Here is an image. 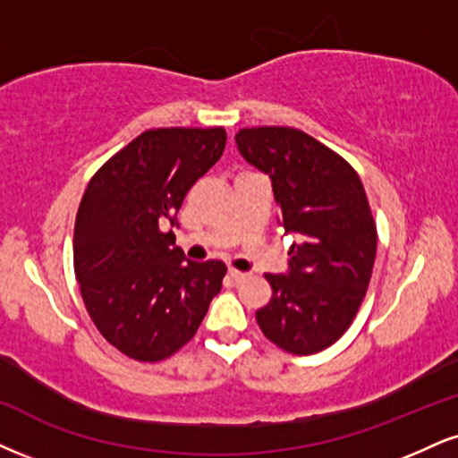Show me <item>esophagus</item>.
Here are the masks:
<instances>
[{
	"label": "esophagus",
	"mask_w": 458,
	"mask_h": 458,
	"mask_svg": "<svg viewBox=\"0 0 458 458\" xmlns=\"http://www.w3.org/2000/svg\"><path fill=\"white\" fill-rule=\"evenodd\" d=\"M229 278L233 280V282H242V280H246L248 278V274H244V272H238V269H229Z\"/></svg>",
	"instance_id": "34e87169"
}]
</instances>
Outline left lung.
<instances>
[{
  "label": "left lung",
  "instance_id": "8db88e82",
  "mask_svg": "<svg viewBox=\"0 0 458 458\" xmlns=\"http://www.w3.org/2000/svg\"><path fill=\"white\" fill-rule=\"evenodd\" d=\"M235 142L272 178L280 225L295 235L289 274H265L272 299L257 323L286 352H320L346 333L371 280L377 233L363 182L301 129H240Z\"/></svg>",
  "mask_w": 458,
  "mask_h": 458
}]
</instances>
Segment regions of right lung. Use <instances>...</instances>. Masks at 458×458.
<instances>
[{"label":"right lung","mask_w":458,"mask_h":458,"mask_svg":"<svg viewBox=\"0 0 458 458\" xmlns=\"http://www.w3.org/2000/svg\"><path fill=\"white\" fill-rule=\"evenodd\" d=\"M223 127H161L98 169L73 227V272L101 335L155 363L193 340L227 267L186 261L176 246L184 195L223 155Z\"/></svg>","instance_id":"add662e5"}]
</instances>
